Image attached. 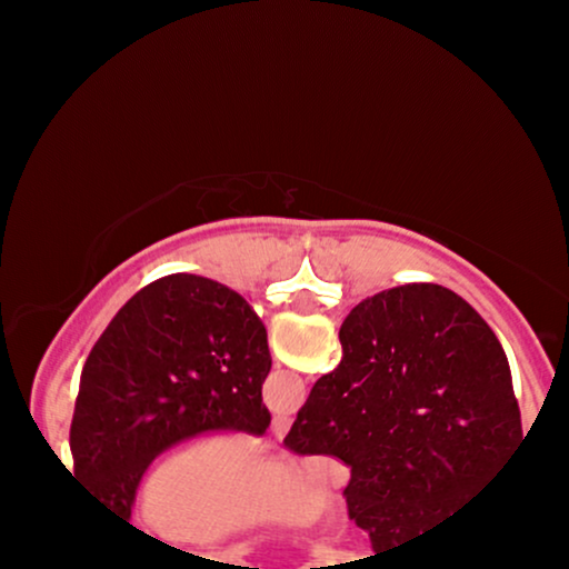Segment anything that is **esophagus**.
Listing matches in <instances>:
<instances>
[{"mask_svg": "<svg viewBox=\"0 0 569 569\" xmlns=\"http://www.w3.org/2000/svg\"><path fill=\"white\" fill-rule=\"evenodd\" d=\"M289 428H291L289 417H276V420H272V426H270V439H272V443L283 441L286 433H289Z\"/></svg>", "mask_w": 569, "mask_h": 569, "instance_id": "esophagus-1", "label": "esophagus"}]
</instances>
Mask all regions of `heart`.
Returning a JSON list of instances; mask_svg holds the SVG:
<instances>
[{"instance_id":"b5f03b06","label":"heart","mask_w":569,"mask_h":569,"mask_svg":"<svg viewBox=\"0 0 569 569\" xmlns=\"http://www.w3.org/2000/svg\"><path fill=\"white\" fill-rule=\"evenodd\" d=\"M331 511L329 495L280 471H259L251 449L230 439L194 441L166 455L136 498V513L152 538L194 546Z\"/></svg>"}]
</instances>
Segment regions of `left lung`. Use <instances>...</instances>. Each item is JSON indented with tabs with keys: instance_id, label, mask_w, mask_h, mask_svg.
<instances>
[{
	"instance_id": "8db88e82",
	"label": "left lung",
	"mask_w": 569,
	"mask_h": 569,
	"mask_svg": "<svg viewBox=\"0 0 569 569\" xmlns=\"http://www.w3.org/2000/svg\"><path fill=\"white\" fill-rule=\"evenodd\" d=\"M272 367L251 305L217 280L168 276L130 297L82 367L69 447L74 476L130 519L154 457L202 433L264 436Z\"/></svg>"
}]
</instances>
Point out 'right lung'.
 Masks as SVG:
<instances>
[{
    "instance_id": "obj_1",
    "label": "right lung",
    "mask_w": 569,
    "mask_h": 569,
    "mask_svg": "<svg viewBox=\"0 0 569 569\" xmlns=\"http://www.w3.org/2000/svg\"><path fill=\"white\" fill-rule=\"evenodd\" d=\"M339 342L342 361L312 385L283 447L350 468L348 516L375 553L420 543L492 489L521 443L506 352L436 283L363 299Z\"/></svg>"
}]
</instances>
